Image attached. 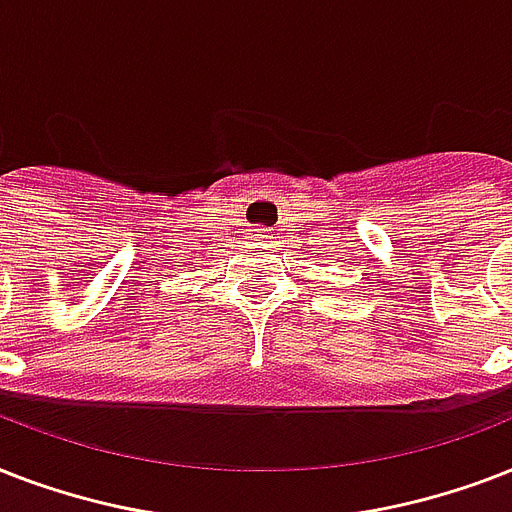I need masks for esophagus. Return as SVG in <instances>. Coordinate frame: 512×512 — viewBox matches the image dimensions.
I'll return each mask as SVG.
<instances>
[{
  "label": "esophagus",
  "instance_id": "1",
  "mask_svg": "<svg viewBox=\"0 0 512 512\" xmlns=\"http://www.w3.org/2000/svg\"><path fill=\"white\" fill-rule=\"evenodd\" d=\"M255 236H257V239H268V231H265V228H257Z\"/></svg>",
  "mask_w": 512,
  "mask_h": 512
}]
</instances>
